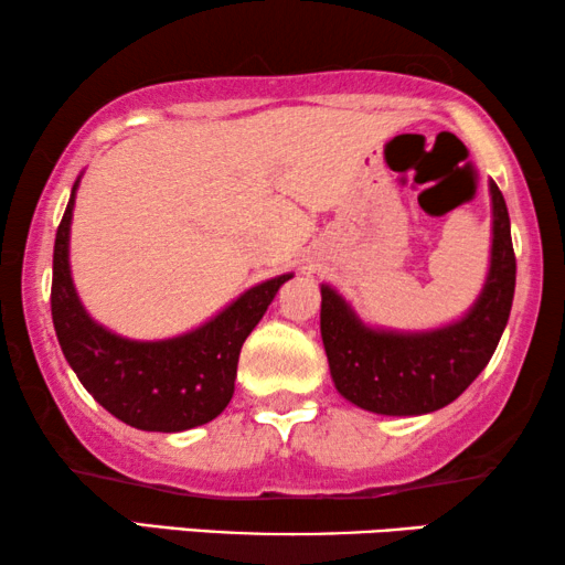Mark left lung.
Returning a JSON list of instances; mask_svg holds the SVG:
<instances>
[{
    "instance_id": "8db88e82",
    "label": "left lung",
    "mask_w": 565,
    "mask_h": 565,
    "mask_svg": "<svg viewBox=\"0 0 565 565\" xmlns=\"http://www.w3.org/2000/svg\"><path fill=\"white\" fill-rule=\"evenodd\" d=\"M491 269L466 319L429 334L362 327L352 308L323 285L321 339L337 391L354 406L385 416H416L452 404L489 365L509 321L516 259L507 203L491 180Z\"/></svg>"
}]
</instances>
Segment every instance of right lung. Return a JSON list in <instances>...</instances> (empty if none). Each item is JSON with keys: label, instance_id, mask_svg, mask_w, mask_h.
<instances>
[{"label": "right lung", "instance_id": "obj_1", "mask_svg": "<svg viewBox=\"0 0 565 565\" xmlns=\"http://www.w3.org/2000/svg\"><path fill=\"white\" fill-rule=\"evenodd\" d=\"M74 190L56 231L51 282V316L66 362L99 406L136 429L182 431L215 419L234 396L242 344L292 275L246 290L190 334L167 342H128L97 327L76 298L68 275Z\"/></svg>", "mask_w": 565, "mask_h": 565}]
</instances>
